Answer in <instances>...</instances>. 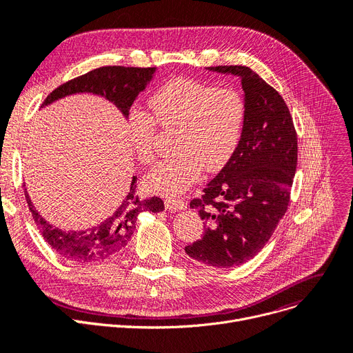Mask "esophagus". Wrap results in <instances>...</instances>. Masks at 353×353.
Returning a JSON list of instances; mask_svg holds the SVG:
<instances>
[{"label": "esophagus", "mask_w": 353, "mask_h": 353, "mask_svg": "<svg viewBox=\"0 0 353 353\" xmlns=\"http://www.w3.org/2000/svg\"><path fill=\"white\" fill-rule=\"evenodd\" d=\"M164 206H165V209H169V210H172V212L183 210V209L188 208L186 201H184V200L180 199V197H165V199H164Z\"/></svg>", "instance_id": "1"}]
</instances>
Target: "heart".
I'll use <instances>...</instances> for the list:
<instances>
[{
    "label": "heart",
    "instance_id": "obj_1",
    "mask_svg": "<svg viewBox=\"0 0 353 353\" xmlns=\"http://www.w3.org/2000/svg\"><path fill=\"white\" fill-rule=\"evenodd\" d=\"M152 116L141 110L128 114V136L143 164L154 160L157 127L177 128L174 157L159 163L144 179L147 190L174 197L196 183L205 169H223L242 137L246 104L233 88H216L194 79L179 77L160 85L147 101Z\"/></svg>",
    "mask_w": 353,
    "mask_h": 353
}]
</instances>
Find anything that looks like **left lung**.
<instances>
[{"label":"left lung","instance_id":"1","mask_svg":"<svg viewBox=\"0 0 353 353\" xmlns=\"http://www.w3.org/2000/svg\"><path fill=\"white\" fill-rule=\"evenodd\" d=\"M209 70L240 77L246 117L233 156L203 196L190 201L205 233L184 250L200 263L233 268L263 249L288 210L298 134L285 100L259 74L246 65Z\"/></svg>","mask_w":353,"mask_h":353}]
</instances>
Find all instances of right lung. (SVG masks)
I'll list each match as a JSON object with an SVG mask.
<instances>
[{"mask_svg":"<svg viewBox=\"0 0 353 353\" xmlns=\"http://www.w3.org/2000/svg\"><path fill=\"white\" fill-rule=\"evenodd\" d=\"M154 71V67H100L55 88L44 100L43 107L65 96L77 94V92H92L116 104L127 117L130 107L134 103L139 92L153 79ZM136 181L137 177L133 176L132 186L113 213L105 217L100 225L85 230H63L54 228L35 210L27 189H24V194L37 228L40 229L44 240L55 253L74 263H96L114 257L124 250L134 233L136 220L141 212L159 213L164 210L160 197L154 196L147 200L139 199L136 194Z\"/></svg>","mask_w":353,"mask_h":353,"instance_id":"1","label":"right lung"}]
</instances>
